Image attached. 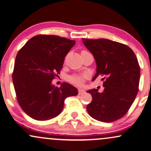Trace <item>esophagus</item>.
Listing matches in <instances>:
<instances>
[{"label":"esophagus","instance_id":"1","mask_svg":"<svg viewBox=\"0 0 151 151\" xmlns=\"http://www.w3.org/2000/svg\"><path fill=\"white\" fill-rule=\"evenodd\" d=\"M84 93H85V91L83 89H81V88H79V89H78V94H79V95H81V94Z\"/></svg>","mask_w":151,"mask_h":151}]
</instances>
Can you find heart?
Instances as JSON below:
<instances>
[{
  "instance_id": "b5f03b06",
  "label": "heart",
  "mask_w": 151,
  "mask_h": 151,
  "mask_svg": "<svg viewBox=\"0 0 151 151\" xmlns=\"http://www.w3.org/2000/svg\"><path fill=\"white\" fill-rule=\"evenodd\" d=\"M84 75H81V74H74L69 77V80L75 84L81 85L84 80Z\"/></svg>"
}]
</instances>
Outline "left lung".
<instances>
[{
  "label": "left lung",
  "mask_w": 151,
  "mask_h": 151,
  "mask_svg": "<svg viewBox=\"0 0 151 151\" xmlns=\"http://www.w3.org/2000/svg\"><path fill=\"white\" fill-rule=\"evenodd\" d=\"M95 58L97 69L93 79L103 77L104 91H88L92 101L86 109L91 117L112 122L126 115L138 93L140 67L133 50L127 45L111 40L83 39Z\"/></svg>",
  "instance_id": "left-lung-1"
}]
</instances>
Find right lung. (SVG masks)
<instances>
[{"label":"right lung","mask_w":151,"mask_h":151,"mask_svg":"<svg viewBox=\"0 0 151 151\" xmlns=\"http://www.w3.org/2000/svg\"><path fill=\"white\" fill-rule=\"evenodd\" d=\"M74 44V40L40 34L29 40L17 54L12 72L16 97L23 111L36 120L55 117L63 110L65 99L78 94L70 83H63L59 88L51 83Z\"/></svg>","instance_id":"add662e5"}]
</instances>
